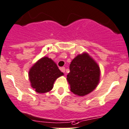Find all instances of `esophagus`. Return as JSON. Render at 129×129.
Segmentation results:
<instances>
[{"mask_svg": "<svg viewBox=\"0 0 129 129\" xmlns=\"http://www.w3.org/2000/svg\"><path fill=\"white\" fill-rule=\"evenodd\" d=\"M61 71H62V72H63V73H65V72H66V68H65L64 67H61Z\"/></svg>", "mask_w": 129, "mask_h": 129, "instance_id": "1", "label": "esophagus"}]
</instances>
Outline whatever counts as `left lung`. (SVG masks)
Masks as SVG:
<instances>
[{"label":"left lung","mask_w":129,"mask_h":129,"mask_svg":"<svg viewBox=\"0 0 129 129\" xmlns=\"http://www.w3.org/2000/svg\"><path fill=\"white\" fill-rule=\"evenodd\" d=\"M67 81L71 91L79 96L92 92L99 81L100 69L98 65L88 54L79 55L73 59L69 66Z\"/></svg>","instance_id":"left-lung-1"}]
</instances>
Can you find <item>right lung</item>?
Instances as JSON below:
<instances>
[{"label": "right lung", "mask_w": 129, "mask_h": 129, "mask_svg": "<svg viewBox=\"0 0 129 129\" xmlns=\"http://www.w3.org/2000/svg\"><path fill=\"white\" fill-rule=\"evenodd\" d=\"M28 74L32 87L38 93H46L53 88L56 78L63 74L51 59L43 57L32 66Z\"/></svg>", "instance_id": "obj_1"}]
</instances>
